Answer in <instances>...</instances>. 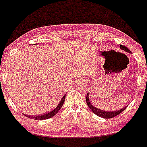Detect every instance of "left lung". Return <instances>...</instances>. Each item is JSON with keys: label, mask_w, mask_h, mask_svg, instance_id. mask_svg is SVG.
Returning a JSON list of instances; mask_svg holds the SVG:
<instances>
[{"label": "left lung", "mask_w": 147, "mask_h": 147, "mask_svg": "<svg viewBox=\"0 0 147 147\" xmlns=\"http://www.w3.org/2000/svg\"><path fill=\"white\" fill-rule=\"evenodd\" d=\"M119 47H120V49H121L122 50H124L125 51H126V52L131 53L130 50H129V49H127L126 47L124 46V45H119ZM86 101H87V105H88L89 108H90V109L91 111H92L95 114H96V115L98 116V117H101L102 118H105V119H109V118L114 117L117 116L118 114H119L120 113H122V112H123L125 108H126V107H125V108H122V109L120 110H118V111H104V110L102 111V110L98 109V108H97L96 107H95V106H93L92 104H91V102H90V99H89L88 93L87 94Z\"/></svg>", "instance_id": "left-lung-1"}]
</instances>
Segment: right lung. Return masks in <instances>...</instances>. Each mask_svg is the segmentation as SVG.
Segmentation results:
<instances>
[{
	"mask_svg": "<svg viewBox=\"0 0 147 147\" xmlns=\"http://www.w3.org/2000/svg\"><path fill=\"white\" fill-rule=\"evenodd\" d=\"M66 95H64L63 97L61 98V100L60 102H59L58 105L57 106L56 108L55 109L49 112V113H45V114H42V115H36V116H27L28 117H31L33 119H37V120H42V119H49V118L52 117L53 116H55V114L57 113V112L60 111V109L62 108L63 105L64 103V101H65V98H66Z\"/></svg>",
	"mask_w": 147,
	"mask_h": 147,
	"instance_id": "1",
	"label": "right lung"
}]
</instances>
